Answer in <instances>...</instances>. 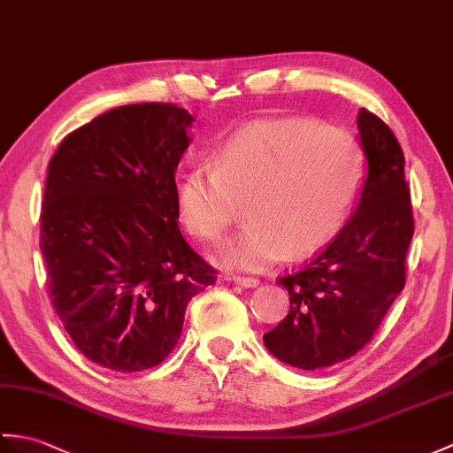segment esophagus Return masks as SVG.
Returning <instances> with one entry per match:
<instances>
[{
  "label": "esophagus",
  "mask_w": 453,
  "mask_h": 453,
  "mask_svg": "<svg viewBox=\"0 0 453 453\" xmlns=\"http://www.w3.org/2000/svg\"><path fill=\"white\" fill-rule=\"evenodd\" d=\"M227 281H234L241 288H257L258 286V280L257 278H250V276H239V274H227L226 276Z\"/></svg>",
  "instance_id": "1"
}]
</instances>
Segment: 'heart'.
Returning <instances> with one entry per match:
<instances>
[{
    "label": "heart",
    "mask_w": 453,
    "mask_h": 453,
    "mask_svg": "<svg viewBox=\"0 0 453 453\" xmlns=\"http://www.w3.org/2000/svg\"><path fill=\"white\" fill-rule=\"evenodd\" d=\"M361 141L338 125L266 119L229 134L177 185L188 234L222 243L243 203L247 226L226 250L229 266L262 270L283 255L303 257L332 241L363 193Z\"/></svg>",
    "instance_id": "b5f03b06"
}]
</instances>
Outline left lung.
<instances>
[{
    "mask_svg": "<svg viewBox=\"0 0 453 453\" xmlns=\"http://www.w3.org/2000/svg\"><path fill=\"white\" fill-rule=\"evenodd\" d=\"M369 162L353 216L317 257L278 283L289 314L265 334L276 359L296 369H328L359 353L405 286L415 222L405 157L392 129L369 110L357 118Z\"/></svg>",
    "mask_w": 453,
    "mask_h": 453,
    "instance_id": "8db88e82",
    "label": "left lung"
}]
</instances>
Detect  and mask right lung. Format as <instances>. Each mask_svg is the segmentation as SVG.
<instances>
[{
    "mask_svg": "<svg viewBox=\"0 0 453 453\" xmlns=\"http://www.w3.org/2000/svg\"><path fill=\"white\" fill-rule=\"evenodd\" d=\"M193 121L175 104H129L69 133L50 160L48 296L77 349L104 369L160 365L188 301L216 283L177 226L175 170Z\"/></svg>",
    "mask_w": 453,
    "mask_h": 453,
    "instance_id": "obj_1",
    "label": "right lung"
}]
</instances>
